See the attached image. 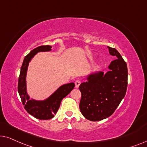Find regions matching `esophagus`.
<instances>
[{"mask_svg": "<svg viewBox=\"0 0 147 147\" xmlns=\"http://www.w3.org/2000/svg\"><path fill=\"white\" fill-rule=\"evenodd\" d=\"M80 83H81V81H80V80H76L75 82H74V84H75V87H76V88H78V87H79Z\"/></svg>", "mask_w": 147, "mask_h": 147, "instance_id": "obj_1", "label": "esophagus"}]
</instances>
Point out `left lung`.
Instances as JSON below:
<instances>
[{"label": "left lung", "instance_id": "obj_1", "mask_svg": "<svg viewBox=\"0 0 147 147\" xmlns=\"http://www.w3.org/2000/svg\"><path fill=\"white\" fill-rule=\"evenodd\" d=\"M109 54L115 56L106 73L98 71L87 76L79 89L81 99L80 110L86 119L101 121L114 112L126 94L127 87V67L115 48L108 47Z\"/></svg>", "mask_w": 147, "mask_h": 147}]
</instances>
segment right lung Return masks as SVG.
Segmentation results:
<instances>
[{"instance_id": "1", "label": "right lung", "mask_w": 147, "mask_h": 147, "mask_svg": "<svg viewBox=\"0 0 147 147\" xmlns=\"http://www.w3.org/2000/svg\"><path fill=\"white\" fill-rule=\"evenodd\" d=\"M51 47L50 45H41L32 50L24 59L18 78V91L25 109L30 115L41 120L52 119L57 112L62 100L71 92L74 87V82L68 83L61 86L44 100L30 99L26 88V74L29 63L38 52L49 51L51 50Z\"/></svg>"}]
</instances>
